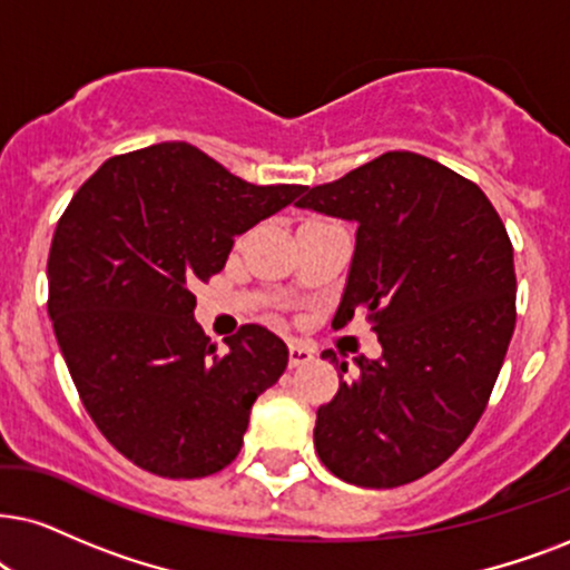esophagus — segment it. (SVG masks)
Returning a JSON list of instances; mask_svg holds the SVG:
<instances>
[{"label": "esophagus", "mask_w": 570, "mask_h": 570, "mask_svg": "<svg viewBox=\"0 0 570 570\" xmlns=\"http://www.w3.org/2000/svg\"><path fill=\"white\" fill-rule=\"evenodd\" d=\"M313 357H315V352L305 347V344H299V342L289 344V368H299V365H307Z\"/></svg>", "instance_id": "1"}]
</instances>
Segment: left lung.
Masks as SVG:
<instances>
[{
    "instance_id": "obj_1",
    "label": "left lung",
    "mask_w": 570,
    "mask_h": 570,
    "mask_svg": "<svg viewBox=\"0 0 570 570\" xmlns=\"http://www.w3.org/2000/svg\"><path fill=\"white\" fill-rule=\"evenodd\" d=\"M299 207L357 220L331 326L363 313L381 357H357L318 407L315 450L347 484L392 489L444 463L484 413L515 328L513 244L476 184L431 157L384 153ZM331 363H347L326 350Z\"/></svg>"
}]
</instances>
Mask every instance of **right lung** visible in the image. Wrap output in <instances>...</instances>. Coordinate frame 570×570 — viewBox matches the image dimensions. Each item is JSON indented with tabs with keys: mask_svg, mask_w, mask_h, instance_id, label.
Wrapping results in <instances>:
<instances>
[{
	"mask_svg": "<svg viewBox=\"0 0 570 570\" xmlns=\"http://www.w3.org/2000/svg\"><path fill=\"white\" fill-rule=\"evenodd\" d=\"M305 189L249 184L191 144L163 141L110 157L65 207L49 318L86 413L134 465L202 479L239 455L289 350L247 323L215 352L191 286L223 271L236 234Z\"/></svg>",
	"mask_w": 570,
	"mask_h": 570,
	"instance_id": "obj_1",
	"label": "right lung"
}]
</instances>
